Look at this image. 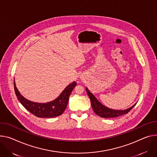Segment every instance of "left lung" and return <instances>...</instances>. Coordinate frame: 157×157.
I'll return each mask as SVG.
<instances>
[{
  "instance_id": "left-lung-1",
  "label": "left lung",
  "mask_w": 157,
  "mask_h": 157,
  "mask_svg": "<svg viewBox=\"0 0 157 157\" xmlns=\"http://www.w3.org/2000/svg\"><path fill=\"white\" fill-rule=\"evenodd\" d=\"M86 92L89 96V98L91 100V106L93 108V109L94 112L99 117L102 118H115L118 117L119 116H121L124 114L128 113L129 112L135 105L136 103L132 106V107L128 108L124 110H115L112 109L110 108H108L102 105L100 102H99L98 99L95 98V96L88 90L87 88H86Z\"/></svg>"
}]
</instances>
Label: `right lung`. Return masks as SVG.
Here are the masks:
<instances>
[{"label":"right lung","instance_id":"add662e5","mask_svg":"<svg viewBox=\"0 0 157 157\" xmlns=\"http://www.w3.org/2000/svg\"><path fill=\"white\" fill-rule=\"evenodd\" d=\"M13 85L18 100L26 109L39 118H54L60 116L65 111L68 103L69 97L76 86V82L74 81L69 84L58 98L46 103H35L28 100L20 94L16 88L15 81H13Z\"/></svg>","mask_w":157,"mask_h":157}]
</instances>
